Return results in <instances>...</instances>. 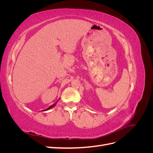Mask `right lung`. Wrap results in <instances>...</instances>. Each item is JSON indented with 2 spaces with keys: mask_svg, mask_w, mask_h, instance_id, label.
Returning a JSON list of instances; mask_svg holds the SVG:
<instances>
[{
  "mask_svg": "<svg viewBox=\"0 0 153 153\" xmlns=\"http://www.w3.org/2000/svg\"><path fill=\"white\" fill-rule=\"evenodd\" d=\"M55 104H56V103H55V104H53V105H52V106H49V107H48V108H47V109H46V110H49V109H50V108H52V107H53V106H55Z\"/></svg>",
  "mask_w": 153,
  "mask_h": 153,
  "instance_id": "1",
  "label": "right lung"
}]
</instances>
